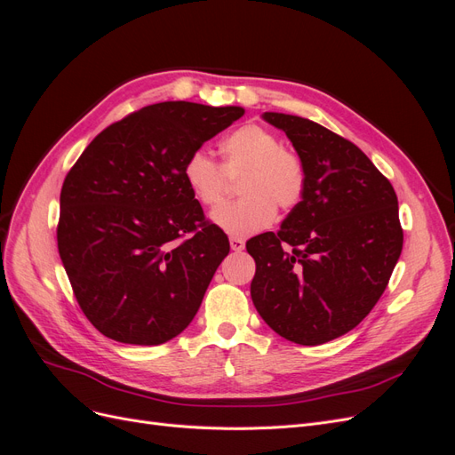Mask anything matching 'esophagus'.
Instances as JSON below:
<instances>
[{
  "instance_id": "obj_1",
  "label": "esophagus",
  "mask_w": 455,
  "mask_h": 455,
  "mask_svg": "<svg viewBox=\"0 0 455 455\" xmlns=\"http://www.w3.org/2000/svg\"><path fill=\"white\" fill-rule=\"evenodd\" d=\"M229 246H231V251L241 252V251L244 249V241L239 239V237H231V239H229Z\"/></svg>"
}]
</instances>
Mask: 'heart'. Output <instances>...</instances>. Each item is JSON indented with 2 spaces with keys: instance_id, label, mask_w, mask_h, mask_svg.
Listing matches in <instances>:
<instances>
[{
  "instance_id": "b5f03b06",
  "label": "heart",
  "mask_w": 455,
  "mask_h": 455,
  "mask_svg": "<svg viewBox=\"0 0 455 455\" xmlns=\"http://www.w3.org/2000/svg\"><path fill=\"white\" fill-rule=\"evenodd\" d=\"M222 164L206 151L197 149L186 159L184 180L203 206H216L224 199L229 178H241L243 199L212 211L216 228L233 237H246L267 228L275 218V206L291 211L304 196L306 176L299 157L281 146L273 131L244 125L228 134L220 144Z\"/></svg>"
}]
</instances>
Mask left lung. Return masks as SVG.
<instances>
[{
	"mask_svg": "<svg viewBox=\"0 0 455 455\" xmlns=\"http://www.w3.org/2000/svg\"><path fill=\"white\" fill-rule=\"evenodd\" d=\"M261 117L292 142L306 186L277 233L246 241L251 296L279 336L321 346L359 324L389 283L403 252L396 194L359 148L319 123Z\"/></svg>",
	"mask_w": 455,
	"mask_h": 455,
	"instance_id": "1",
	"label": "left lung"
}]
</instances>
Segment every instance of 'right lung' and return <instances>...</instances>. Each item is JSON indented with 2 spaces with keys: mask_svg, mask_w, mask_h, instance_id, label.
<instances>
[{
  "mask_svg": "<svg viewBox=\"0 0 455 455\" xmlns=\"http://www.w3.org/2000/svg\"><path fill=\"white\" fill-rule=\"evenodd\" d=\"M243 114L146 106L104 129L68 172L59 254L81 311L106 338L159 346L194 321L229 241L204 220L184 164Z\"/></svg>",
  "mask_w": 455,
  "mask_h": 455,
  "instance_id": "add662e5",
  "label": "right lung"
}]
</instances>
